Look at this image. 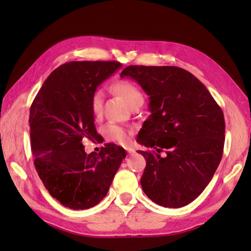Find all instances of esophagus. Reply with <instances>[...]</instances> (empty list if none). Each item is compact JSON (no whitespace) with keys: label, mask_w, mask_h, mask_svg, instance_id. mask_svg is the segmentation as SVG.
I'll return each mask as SVG.
<instances>
[{"label":"esophagus","mask_w":251,"mask_h":251,"mask_svg":"<svg viewBox=\"0 0 251 251\" xmlns=\"http://www.w3.org/2000/svg\"><path fill=\"white\" fill-rule=\"evenodd\" d=\"M126 151H127V153H128V155H131V154H134V153H135V150H134V149H129V148H127V149H126Z\"/></svg>","instance_id":"obj_1"}]
</instances>
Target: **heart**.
<instances>
[{
    "mask_svg": "<svg viewBox=\"0 0 251 251\" xmlns=\"http://www.w3.org/2000/svg\"><path fill=\"white\" fill-rule=\"evenodd\" d=\"M114 89L117 94H120L122 96L123 99L126 101L127 104L129 106L131 104H134L136 101L143 99L140 90L138 89L134 84L128 81H122L115 84ZM103 97L104 95L101 89H96L93 93L92 99H90V108H92V111L95 115L100 114L101 110H102ZM102 132L105 139L120 143V145H126V143L129 141L130 138V132L128 130H126L125 128H123V127L115 124L105 125L103 127Z\"/></svg>",
    "mask_w": 251,
    "mask_h": 251,
    "instance_id": "obj_1",
    "label": "heart"
}]
</instances>
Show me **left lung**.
I'll return each mask as SVG.
<instances>
[{
    "label": "left lung",
    "mask_w": 251,
    "mask_h": 251,
    "mask_svg": "<svg viewBox=\"0 0 251 251\" xmlns=\"http://www.w3.org/2000/svg\"><path fill=\"white\" fill-rule=\"evenodd\" d=\"M130 77L149 96L151 115L137 137L151 149L139 151L147 165L141 177L155 204L179 208L200 196L222 158L226 123L221 108L193 74L178 67L129 66ZM165 151V157L159 152Z\"/></svg>",
    "instance_id": "obj_1"
}]
</instances>
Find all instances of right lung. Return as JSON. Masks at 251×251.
Here are the masks:
<instances>
[{
	"instance_id": "add662e5",
	"label": "right lung",
	"mask_w": 251,
	"mask_h": 251,
	"mask_svg": "<svg viewBox=\"0 0 251 251\" xmlns=\"http://www.w3.org/2000/svg\"><path fill=\"white\" fill-rule=\"evenodd\" d=\"M122 67L117 61H71L45 79L30 109L34 166L50 194L71 209H88L103 200L126 152L106 143L85 153L83 138L97 136L90 99Z\"/></svg>"
}]
</instances>
